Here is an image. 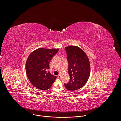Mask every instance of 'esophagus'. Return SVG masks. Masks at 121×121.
I'll use <instances>...</instances> for the list:
<instances>
[{"instance_id":"34e87169","label":"esophagus","mask_w":121,"mask_h":121,"mask_svg":"<svg viewBox=\"0 0 121 121\" xmlns=\"http://www.w3.org/2000/svg\"><path fill=\"white\" fill-rule=\"evenodd\" d=\"M57 77L59 78H61V75L60 74H59L57 76Z\"/></svg>"}]
</instances>
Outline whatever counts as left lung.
Segmentation results:
<instances>
[{
	"label": "left lung",
	"mask_w": 121,
	"mask_h": 121,
	"mask_svg": "<svg viewBox=\"0 0 121 121\" xmlns=\"http://www.w3.org/2000/svg\"><path fill=\"white\" fill-rule=\"evenodd\" d=\"M65 49L70 79L68 83H64V86L69 90H76L83 87L88 79L89 60L84 52L77 46H70Z\"/></svg>",
	"instance_id": "left-lung-1"
}]
</instances>
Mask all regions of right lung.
Masks as SVG:
<instances>
[{
	"mask_svg": "<svg viewBox=\"0 0 121 121\" xmlns=\"http://www.w3.org/2000/svg\"><path fill=\"white\" fill-rule=\"evenodd\" d=\"M58 51V49L39 48L28 56L26 65V75L37 88L47 90L56 79L57 77L52 75L49 70V63Z\"/></svg>",
	"mask_w": 121,
	"mask_h": 121,
	"instance_id": "add662e5",
	"label": "right lung"
}]
</instances>
